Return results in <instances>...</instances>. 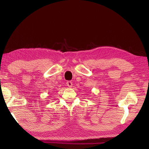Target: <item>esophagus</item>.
I'll use <instances>...</instances> for the list:
<instances>
[{"label": "esophagus", "instance_id": "34e87169", "mask_svg": "<svg viewBox=\"0 0 149 149\" xmlns=\"http://www.w3.org/2000/svg\"><path fill=\"white\" fill-rule=\"evenodd\" d=\"M66 85H67L68 87L72 88V85H73V84H72V81H68L66 82Z\"/></svg>", "mask_w": 149, "mask_h": 149}]
</instances>
